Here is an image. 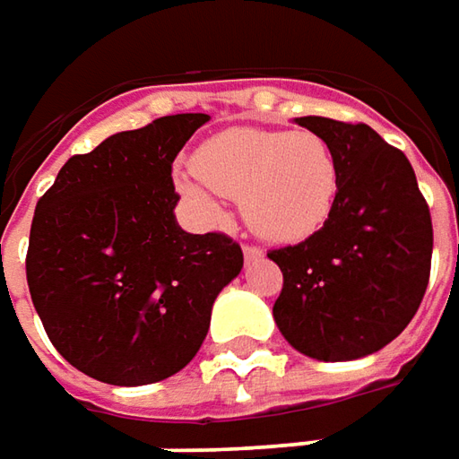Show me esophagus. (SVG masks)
<instances>
[{"instance_id": "34e87169", "label": "esophagus", "mask_w": 459, "mask_h": 459, "mask_svg": "<svg viewBox=\"0 0 459 459\" xmlns=\"http://www.w3.org/2000/svg\"><path fill=\"white\" fill-rule=\"evenodd\" d=\"M243 255H246V261H255V258L264 255V251L258 246H243Z\"/></svg>"}]
</instances>
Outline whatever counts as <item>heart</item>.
<instances>
[{"label":"heart","mask_w":459,"mask_h":459,"mask_svg":"<svg viewBox=\"0 0 459 459\" xmlns=\"http://www.w3.org/2000/svg\"><path fill=\"white\" fill-rule=\"evenodd\" d=\"M195 173H178L176 188L208 218L223 198H241L246 226L271 243H296L329 221L339 195V163L314 130L229 127L193 158Z\"/></svg>","instance_id":"obj_1"}]
</instances>
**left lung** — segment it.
Segmentation results:
<instances>
[{"mask_svg": "<svg viewBox=\"0 0 459 459\" xmlns=\"http://www.w3.org/2000/svg\"><path fill=\"white\" fill-rule=\"evenodd\" d=\"M332 145L339 195L329 221L269 251L283 273L273 319L283 339L321 361L374 354L404 332L429 281L432 218L407 155L369 125L296 117Z\"/></svg>", "mask_w": 459, "mask_h": 459, "instance_id": "1", "label": "left lung"}]
</instances>
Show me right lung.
Returning a JSON list of instances; mask_svg holds the SVG:
<instances>
[{
  "label": "right lung",
  "mask_w": 459,
  "mask_h": 459,
  "mask_svg": "<svg viewBox=\"0 0 459 459\" xmlns=\"http://www.w3.org/2000/svg\"><path fill=\"white\" fill-rule=\"evenodd\" d=\"M211 120L158 117L73 155L37 201L27 283L49 342L74 369L117 386L180 372L204 344L221 289L243 266L226 233H186L173 160Z\"/></svg>",
  "instance_id": "right-lung-1"
}]
</instances>
